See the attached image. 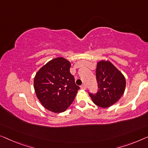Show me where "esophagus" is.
Wrapping results in <instances>:
<instances>
[{"instance_id":"obj_1","label":"esophagus","mask_w":148,"mask_h":148,"mask_svg":"<svg viewBox=\"0 0 148 148\" xmlns=\"http://www.w3.org/2000/svg\"><path fill=\"white\" fill-rule=\"evenodd\" d=\"M80 88H82V89H83V90H86V85L85 84H82L80 86Z\"/></svg>"}]
</instances>
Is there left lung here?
I'll return each mask as SVG.
<instances>
[{"mask_svg": "<svg viewBox=\"0 0 148 148\" xmlns=\"http://www.w3.org/2000/svg\"><path fill=\"white\" fill-rule=\"evenodd\" d=\"M96 76L98 90L96 94L89 93V95L98 106H111L123 94L125 88V77L110 62L104 60L97 64Z\"/></svg>", "mask_w": 148, "mask_h": 148, "instance_id": "1", "label": "left lung"}]
</instances>
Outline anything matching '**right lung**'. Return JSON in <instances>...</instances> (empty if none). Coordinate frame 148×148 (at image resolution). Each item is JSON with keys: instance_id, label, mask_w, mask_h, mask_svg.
<instances>
[{"instance_id": "right-lung-1", "label": "right lung", "mask_w": 148, "mask_h": 148, "mask_svg": "<svg viewBox=\"0 0 148 148\" xmlns=\"http://www.w3.org/2000/svg\"><path fill=\"white\" fill-rule=\"evenodd\" d=\"M70 62L62 57L48 62L36 74L34 90L42 105L50 111L64 112L73 102L80 87L70 72Z\"/></svg>"}]
</instances>
